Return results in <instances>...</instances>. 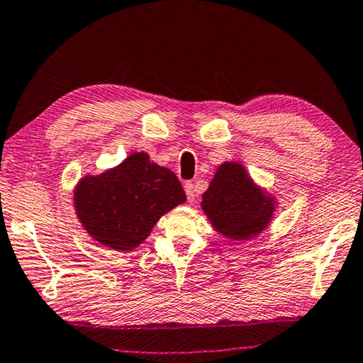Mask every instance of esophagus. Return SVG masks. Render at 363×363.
Here are the masks:
<instances>
[{"mask_svg": "<svg viewBox=\"0 0 363 363\" xmlns=\"http://www.w3.org/2000/svg\"><path fill=\"white\" fill-rule=\"evenodd\" d=\"M184 189H186V194H187V200L189 203H194L195 201V186L192 182H186V186H184Z\"/></svg>", "mask_w": 363, "mask_h": 363, "instance_id": "obj_1", "label": "esophagus"}]
</instances>
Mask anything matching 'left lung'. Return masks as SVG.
I'll list each match as a JSON object with an SVG mask.
<instances>
[{"label":"left lung","mask_w":363,"mask_h":363,"mask_svg":"<svg viewBox=\"0 0 363 363\" xmlns=\"http://www.w3.org/2000/svg\"><path fill=\"white\" fill-rule=\"evenodd\" d=\"M201 210L224 237L250 240L269 225L275 199L256 186L240 163L225 162L201 196Z\"/></svg>","instance_id":"1"}]
</instances>
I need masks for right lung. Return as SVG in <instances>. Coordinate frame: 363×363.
<instances>
[{
  "label": "right lung",
  "mask_w": 363,
  "mask_h": 363,
  "mask_svg": "<svg viewBox=\"0 0 363 363\" xmlns=\"http://www.w3.org/2000/svg\"><path fill=\"white\" fill-rule=\"evenodd\" d=\"M73 199L79 223L94 240L131 251L164 213L186 201V192L173 171L136 152L99 176H84Z\"/></svg>",
  "instance_id": "right-lung-1"
}]
</instances>
